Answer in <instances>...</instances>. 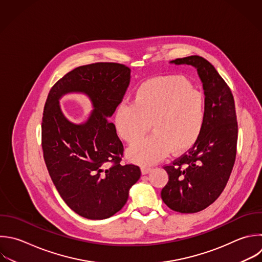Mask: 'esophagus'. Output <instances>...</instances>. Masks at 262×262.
<instances>
[{"label": "esophagus", "mask_w": 262, "mask_h": 262, "mask_svg": "<svg viewBox=\"0 0 262 262\" xmlns=\"http://www.w3.org/2000/svg\"><path fill=\"white\" fill-rule=\"evenodd\" d=\"M150 172H151V168H150V167H145V166L141 167V173H142L143 175L148 174V173H150Z\"/></svg>", "instance_id": "34e87169"}]
</instances>
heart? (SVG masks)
Masks as SVG:
<instances>
[{
  "instance_id": "1",
  "label": "heart",
  "mask_w": 262,
  "mask_h": 262,
  "mask_svg": "<svg viewBox=\"0 0 262 262\" xmlns=\"http://www.w3.org/2000/svg\"><path fill=\"white\" fill-rule=\"evenodd\" d=\"M151 135L132 144L128 158L137 164L151 165L171 150L180 155L199 140L205 124V100L184 78L158 77L141 84L133 103H121L115 113L118 134L134 142L145 134Z\"/></svg>"
}]
</instances>
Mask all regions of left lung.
<instances>
[{
    "mask_svg": "<svg viewBox=\"0 0 262 262\" xmlns=\"http://www.w3.org/2000/svg\"><path fill=\"white\" fill-rule=\"evenodd\" d=\"M170 62L196 69L205 94V124L195 144L164 167L169 180L161 196L173 211L195 213L217 200L230 176L237 141L234 100L227 84L205 58L192 55Z\"/></svg>",
    "mask_w": 262,
    "mask_h": 262,
    "instance_id": "left-lung-1",
    "label": "left lung"
}]
</instances>
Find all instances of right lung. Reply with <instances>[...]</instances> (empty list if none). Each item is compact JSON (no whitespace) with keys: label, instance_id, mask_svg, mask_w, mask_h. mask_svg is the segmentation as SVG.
Masks as SVG:
<instances>
[{"label":"right lung","instance_id":"right-lung-1","mask_svg":"<svg viewBox=\"0 0 262 262\" xmlns=\"http://www.w3.org/2000/svg\"><path fill=\"white\" fill-rule=\"evenodd\" d=\"M130 69L114 62L79 67L51 88L42 122V148L51 179L60 196L77 214L105 219L126 204L130 187L140 178L138 166L121 165L124 146L107 119L122 102ZM84 93L94 111L82 124L69 121L59 99Z\"/></svg>","mask_w":262,"mask_h":262}]
</instances>
